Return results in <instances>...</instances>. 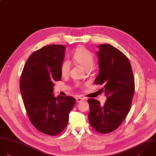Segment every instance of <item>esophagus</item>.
I'll use <instances>...</instances> for the list:
<instances>
[{
	"instance_id": "1",
	"label": "esophagus",
	"mask_w": 156,
	"mask_h": 156,
	"mask_svg": "<svg viewBox=\"0 0 156 156\" xmlns=\"http://www.w3.org/2000/svg\"><path fill=\"white\" fill-rule=\"evenodd\" d=\"M84 99L83 98L78 97V98H76V101L77 103H80V102H81L82 101H84Z\"/></svg>"
}]
</instances>
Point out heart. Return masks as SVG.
<instances>
[{"mask_svg": "<svg viewBox=\"0 0 156 156\" xmlns=\"http://www.w3.org/2000/svg\"><path fill=\"white\" fill-rule=\"evenodd\" d=\"M73 58L77 63L82 66L86 70L91 69L94 63V58L93 55L84 48L77 49L73 55ZM70 69V62L69 61H64L61 67L62 75H67L69 73ZM76 85L80 86V83H77Z\"/></svg>", "mask_w": 156, "mask_h": 156, "instance_id": "obj_1", "label": "heart"}]
</instances>
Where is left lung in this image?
I'll list each match as a JSON object with an SVG mask.
<instances>
[{
    "label": "left lung",
    "mask_w": 156,
    "mask_h": 156,
    "mask_svg": "<svg viewBox=\"0 0 156 156\" xmlns=\"http://www.w3.org/2000/svg\"><path fill=\"white\" fill-rule=\"evenodd\" d=\"M99 73L95 84L103 85L106 101L103 106L93 98L88 100L89 120L98 133L108 134L118 128L130 111L135 83L128 58L114 46L105 44L98 46Z\"/></svg>",
    "instance_id": "1"
}]
</instances>
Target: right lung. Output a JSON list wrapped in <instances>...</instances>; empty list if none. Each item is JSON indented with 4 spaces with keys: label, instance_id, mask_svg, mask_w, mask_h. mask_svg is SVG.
I'll return each mask as SVG.
<instances>
[{
    "label": "right lung",
    "instance_id": "add662e5",
    "mask_svg": "<svg viewBox=\"0 0 156 156\" xmlns=\"http://www.w3.org/2000/svg\"><path fill=\"white\" fill-rule=\"evenodd\" d=\"M66 47L44 46L33 53L23 67L20 90L30 120L41 133L56 136L66 127L75 105L72 97L53 95L54 82L61 80Z\"/></svg>",
    "mask_w": 156,
    "mask_h": 156
}]
</instances>
